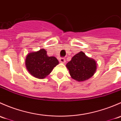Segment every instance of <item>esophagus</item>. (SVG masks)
I'll return each mask as SVG.
<instances>
[{
  "label": "esophagus",
  "instance_id": "obj_1",
  "mask_svg": "<svg viewBox=\"0 0 121 121\" xmlns=\"http://www.w3.org/2000/svg\"><path fill=\"white\" fill-rule=\"evenodd\" d=\"M59 62L62 63H65L66 62V59L65 58H60L59 59Z\"/></svg>",
  "mask_w": 121,
  "mask_h": 121
}]
</instances>
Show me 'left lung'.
Returning <instances> with one entry per match:
<instances>
[{"mask_svg": "<svg viewBox=\"0 0 121 121\" xmlns=\"http://www.w3.org/2000/svg\"><path fill=\"white\" fill-rule=\"evenodd\" d=\"M66 66L72 79L83 82L94 75L97 69V63L95 60L88 58L81 51L72 57Z\"/></svg>", "mask_w": 121, "mask_h": 121, "instance_id": "obj_1", "label": "left lung"}]
</instances>
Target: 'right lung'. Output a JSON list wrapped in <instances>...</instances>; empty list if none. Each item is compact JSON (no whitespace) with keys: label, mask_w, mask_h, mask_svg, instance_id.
I'll return each instance as SVG.
<instances>
[{"label":"right lung","mask_w":121,"mask_h":121,"mask_svg":"<svg viewBox=\"0 0 121 121\" xmlns=\"http://www.w3.org/2000/svg\"><path fill=\"white\" fill-rule=\"evenodd\" d=\"M44 49L29 53L26 59V68L29 73L38 79H44L49 75L53 68L59 64L54 56H48Z\"/></svg>","instance_id":"obj_1"}]
</instances>
